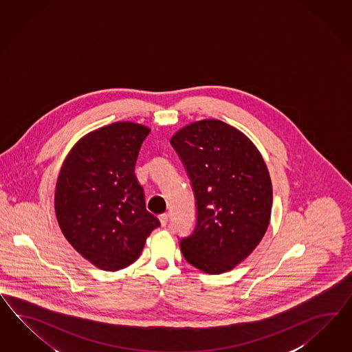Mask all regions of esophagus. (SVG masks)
Returning <instances> with one entry per match:
<instances>
[{"label": "esophagus", "mask_w": 352, "mask_h": 352, "mask_svg": "<svg viewBox=\"0 0 352 352\" xmlns=\"http://www.w3.org/2000/svg\"><path fill=\"white\" fill-rule=\"evenodd\" d=\"M159 220H160L162 227H165V226L168 224V221H169V214H162V215H159Z\"/></svg>", "instance_id": "esophagus-1"}]
</instances>
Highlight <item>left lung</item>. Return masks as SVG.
Segmentation results:
<instances>
[{"label":"left lung","instance_id":"1","mask_svg":"<svg viewBox=\"0 0 352 352\" xmlns=\"http://www.w3.org/2000/svg\"><path fill=\"white\" fill-rule=\"evenodd\" d=\"M190 177L197 206L181 250L209 274L232 270L256 248L272 215L273 188L265 162L242 132L217 119L188 124L171 137Z\"/></svg>","mask_w":352,"mask_h":352}]
</instances>
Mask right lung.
I'll use <instances>...</instances> for the list:
<instances>
[{"instance_id": "obj_1", "label": "right lung", "mask_w": 352, "mask_h": 352, "mask_svg": "<svg viewBox=\"0 0 352 352\" xmlns=\"http://www.w3.org/2000/svg\"><path fill=\"white\" fill-rule=\"evenodd\" d=\"M150 128L131 122L86 134L57 177L55 212L67 242L94 265L116 272L134 263L160 221L146 210L134 166Z\"/></svg>"}]
</instances>
